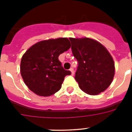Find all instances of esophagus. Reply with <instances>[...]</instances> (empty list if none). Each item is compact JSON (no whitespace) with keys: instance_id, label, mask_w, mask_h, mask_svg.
Here are the masks:
<instances>
[{"instance_id":"esophagus-1","label":"esophagus","mask_w":132,"mask_h":132,"mask_svg":"<svg viewBox=\"0 0 132 132\" xmlns=\"http://www.w3.org/2000/svg\"><path fill=\"white\" fill-rule=\"evenodd\" d=\"M70 72H71V75H73L75 74L74 69H73V68H70Z\"/></svg>"}]
</instances>
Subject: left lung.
Segmentation results:
<instances>
[{
	"label": "left lung",
	"instance_id": "8db88e82",
	"mask_svg": "<svg viewBox=\"0 0 132 132\" xmlns=\"http://www.w3.org/2000/svg\"><path fill=\"white\" fill-rule=\"evenodd\" d=\"M78 62L75 80L84 92L97 95L110 86L114 76V62L108 51L88 38H69Z\"/></svg>",
	"mask_w": 132,
	"mask_h": 132
}]
</instances>
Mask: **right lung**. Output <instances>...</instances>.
Listing matches in <instances>:
<instances>
[{
	"label": "right lung",
	"instance_id": "add662e5",
	"mask_svg": "<svg viewBox=\"0 0 132 132\" xmlns=\"http://www.w3.org/2000/svg\"><path fill=\"white\" fill-rule=\"evenodd\" d=\"M68 38L43 40L29 48L20 62L24 82L39 96H48L60 90L70 70H64L58 57L70 48Z\"/></svg>",
	"mask_w": 132,
	"mask_h": 132
}]
</instances>
